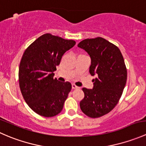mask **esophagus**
Returning <instances> with one entry per match:
<instances>
[{"label":"esophagus","mask_w":146,"mask_h":146,"mask_svg":"<svg viewBox=\"0 0 146 146\" xmlns=\"http://www.w3.org/2000/svg\"><path fill=\"white\" fill-rule=\"evenodd\" d=\"M77 88H78V87L76 86L75 84H72V89H77Z\"/></svg>","instance_id":"1"}]
</instances>
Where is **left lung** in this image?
<instances>
[{
  "label": "left lung",
  "mask_w": 146,
  "mask_h": 146,
  "mask_svg": "<svg viewBox=\"0 0 146 146\" xmlns=\"http://www.w3.org/2000/svg\"><path fill=\"white\" fill-rule=\"evenodd\" d=\"M78 46L90 55V73L96 76L92 89L82 88L80 109L88 117L98 118L111 111L120 100L127 79L126 65L118 47L104 38L84 39Z\"/></svg>",
  "instance_id": "obj_1"
}]
</instances>
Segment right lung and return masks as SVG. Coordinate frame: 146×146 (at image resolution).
Returning a JSON list of instances; mask_svg holds the SVG:
<instances>
[{
  "label": "right lung",
  "mask_w": 146,
  "mask_h": 146,
  "mask_svg": "<svg viewBox=\"0 0 146 146\" xmlns=\"http://www.w3.org/2000/svg\"><path fill=\"white\" fill-rule=\"evenodd\" d=\"M75 44L74 40L47 33L25 51L19 67V85L25 101L39 115L52 117L62 111L72 85L54 78V72L65 52Z\"/></svg>",
  "instance_id": "obj_1"
}]
</instances>
